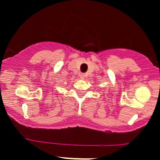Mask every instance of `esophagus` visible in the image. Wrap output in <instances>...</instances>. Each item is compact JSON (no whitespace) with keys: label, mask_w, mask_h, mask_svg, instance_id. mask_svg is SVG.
I'll return each mask as SVG.
<instances>
[{"label":"esophagus","mask_w":160,"mask_h":160,"mask_svg":"<svg viewBox=\"0 0 160 160\" xmlns=\"http://www.w3.org/2000/svg\"><path fill=\"white\" fill-rule=\"evenodd\" d=\"M85 74L84 73H81V74L80 75V79H82V80H83V79L85 78Z\"/></svg>","instance_id":"1"}]
</instances>
